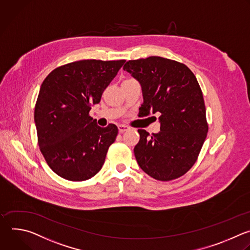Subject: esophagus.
<instances>
[{"mask_svg": "<svg viewBox=\"0 0 250 250\" xmlns=\"http://www.w3.org/2000/svg\"><path fill=\"white\" fill-rule=\"evenodd\" d=\"M130 128L128 127V126H126V125H119L118 126V130H119V132L120 133H123V132H125V131H127V130H129Z\"/></svg>", "mask_w": 250, "mask_h": 250, "instance_id": "34e87169", "label": "esophagus"}]
</instances>
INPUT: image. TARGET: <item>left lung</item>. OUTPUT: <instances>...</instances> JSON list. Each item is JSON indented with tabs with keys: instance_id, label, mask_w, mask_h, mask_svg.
<instances>
[{
	"instance_id": "left-lung-1",
	"label": "left lung",
	"mask_w": 250,
	"mask_h": 250,
	"mask_svg": "<svg viewBox=\"0 0 250 250\" xmlns=\"http://www.w3.org/2000/svg\"><path fill=\"white\" fill-rule=\"evenodd\" d=\"M141 84L142 115L161 113V131L139 129L134 154L149 176L169 181L185 174L196 163L208 133L203 93L184 64L158 56L130 60L124 67Z\"/></svg>"
}]
</instances>
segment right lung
I'll return each mask as SVG.
<instances>
[{
    "mask_svg": "<svg viewBox=\"0 0 250 250\" xmlns=\"http://www.w3.org/2000/svg\"><path fill=\"white\" fill-rule=\"evenodd\" d=\"M125 60H81L54 69L43 81L34 122L40 152L59 176L83 181L102 169L118 128L89 116Z\"/></svg>",
    "mask_w": 250,
    "mask_h": 250,
    "instance_id": "add662e5",
    "label": "right lung"
}]
</instances>
